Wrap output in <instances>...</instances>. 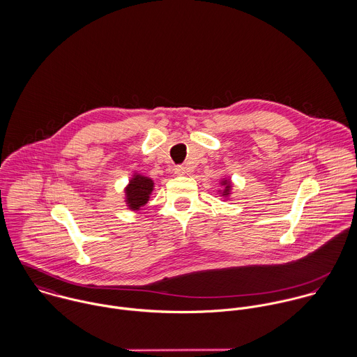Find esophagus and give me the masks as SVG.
<instances>
[{
  "label": "esophagus",
  "mask_w": 357,
  "mask_h": 357,
  "mask_svg": "<svg viewBox=\"0 0 357 357\" xmlns=\"http://www.w3.org/2000/svg\"><path fill=\"white\" fill-rule=\"evenodd\" d=\"M174 173H176L177 176H184V174L187 173V167H185V166H176V167H174Z\"/></svg>",
  "instance_id": "esophagus-1"
}]
</instances>
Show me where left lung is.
<instances>
[{
	"label": "left lung",
	"mask_w": 357,
	"mask_h": 357,
	"mask_svg": "<svg viewBox=\"0 0 357 357\" xmlns=\"http://www.w3.org/2000/svg\"><path fill=\"white\" fill-rule=\"evenodd\" d=\"M220 188H217V192L218 195L222 198V199H229L231 195H232V188H234V183L229 177H224L220 180Z\"/></svg>",
	"instance_id": "obj_1"
}]
</instances>
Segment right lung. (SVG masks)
Wrapping results in <instances>:
<instances>
[{
  "mask_svg": "<svg viewBox=\"0 0 357 357\" xmlns=\"http://www.w3.org/2000/svg\"><path fill=\"white\" fill-rule=\"evenodd\" d=\"M153 191V180L143 176L142 173L133 172L128 185L125 187V204L129 210L139 211L143 206L149 204Z\"/></svg>",
  "mask_w": 357,
  "mask_h": 357,
  "instance_id": "1",
  "label": "right lung"
}]
</instances>
